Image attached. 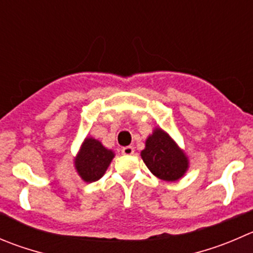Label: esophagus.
I'll return each mask as SVG.
<instances>
[{"label":"esophagus","mask_w":253,"mask_h":253,"mask_svg":"<svg viewBox=\"0 0 253 253\" xmlns=\"http://www.w3.org/2000/svg\"><path fill=\"white\" fill-rule=\"evenodd\" d=\"M121 152L125 156H132V154H134V148L132 146H126L121 149Z\"/></svg>","instance_id":"obj_1"}]
</instances>
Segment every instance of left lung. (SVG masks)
Returning a JSON list of instances; mask_svg holds the SVG:
<instances>
[{"mask_svg": "<svg viewBox=\"0 0 253 253\" xmlns=\"http://www.w3.org/2000/svg\"><path fill=\"white\" fill-rule=\"evenodd\" d=\"M141 156L149 170L167 181L178 180L188 169V159L173 139L162 129H156L146 141Z\"/></svg>", "mask_w": 253, "mask_h": 253, "instance_id": "8db88e82", "label": "left lung"}]
</instances>
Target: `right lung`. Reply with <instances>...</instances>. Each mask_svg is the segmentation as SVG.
Segmentation results:
<instances>
[{
    "label": "right lung",
    "instance_id": "add662e5",
    "mask_svg": "<svg viewBox=\"0 0 253 253\" xmlns=\"http://www.w3.org/2000/svg\"><path fill=\"white\" fill-rule=\"evenodd\" d=\"M114 156V152L105 148L101 142L86 138L75 159V167L85 181H96L104 175Z\"/></svg>",
    "mask_w": 253,
    "mask_h": 253
}]
</instances>
